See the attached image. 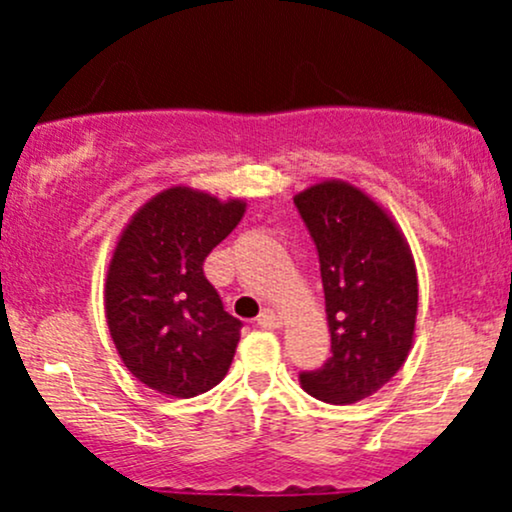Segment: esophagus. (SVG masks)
<instances>
[{
	"label": "esophagus",
	"instance_id": "esophagus-1",
	"mask_svg": "<svg viewBox=\"0 0 512 512\" xmlns=\"http://www.w3.org/2000/svg\"><path fill=\"white\" fill-rule=\"evenodd\" d=\"M257 325L264 327V330H276V327H281V317L274 313V310H262L260 317H257Z\"/></svg>",
	"mask_w": 512,
	"mask_h": 512
}]
</instances>
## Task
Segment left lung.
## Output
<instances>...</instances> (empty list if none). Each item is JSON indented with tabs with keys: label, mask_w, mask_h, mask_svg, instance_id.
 Here are the masks:
<instances>
[{
	"label": "left lung",
	"mask_w": 512,
	"mask_h": 512,
	"mask_svg": "<svg viewBox=\"0 0 512 512\" xmlns=\"http://www.w3.org/2000/svg\"><path fill=\"white\" fill-rule=\"evenodd\" d=\"M293 204L320 260L332 337V356L298 380L322 402H358L407 361L419 303L414 260L390 216L346 182H320Z\"/></svg>",
	"instance_id": "obj_1"
}]
</instances>
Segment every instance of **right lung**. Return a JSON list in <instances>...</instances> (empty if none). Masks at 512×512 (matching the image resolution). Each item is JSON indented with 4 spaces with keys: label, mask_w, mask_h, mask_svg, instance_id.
Segmentation results:
<instances>
[{
    "label": "right lung",
    "mask_w": 512,
    "mask_h": 512,
    "mask_svg": "<svg viewBox=\"0 0 512 512\" xmlns=\"http://www.w3.org/2000/svg\"><path fill=\"white\" fill-rule=\"evenodd\" d=\"M245 204L170 187L134 214L105 281V317L117 354L151 390L195 397L226 378L243 322L223 310L204 260Z\"/></svg>",
    "instance_id": "1"
}]
</instances>
